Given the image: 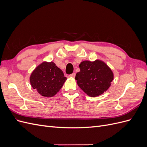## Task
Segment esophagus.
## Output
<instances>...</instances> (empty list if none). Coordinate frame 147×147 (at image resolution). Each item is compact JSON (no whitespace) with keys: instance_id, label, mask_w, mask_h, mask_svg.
<instances>
[{"instance_id":"esophagus-1","label":"esophagus","mask_w":147,"mask_h":147,"mask_svg":"<svg viewBox=\"0 0 147 147\" xmlns=\"http://www.w3.org/2000/svg\"><path fill=\"white\" fill-rule=\"evenodd\" d=\"M69 77H72V78H75V73H73V74H70V75H69Z\"/></svg>"}]
</instances>
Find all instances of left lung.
I'll return each mask as SVG.
<instances>
[{"mask_svg":"<svg viewBox=\"0 0 147 147\" xmlns=\"http://www.w3.org/2000/svg\"><path fill=\"white\" fill-rule=\"evenodd\" d=\"M77 73V84L87 95L96 97L108 90L113 80V73L104 61H84L79 65Z\"/></svg>","mask_w":147,"mask_h":147,"instance_id":"1","label":"left lung"}]
</instances>
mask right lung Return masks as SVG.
Here are the masks:
<instances>
[{"instance_id": "right-lung-1", "label": "right lung", "mask_w": 147, "mask_h": 147, "mask_svg": "<svg viewBox=\"0 0 147 147\" xmlns=\"http://www.w3.org/2000/svg\"><path fill=\"white\" fill-rule=\"evenodd\" d=\"M67 78L53 62L44 61L35 68L30 76L31 86L40 94L51 97L59 92Z\"/></svg>"}]
</instances>
